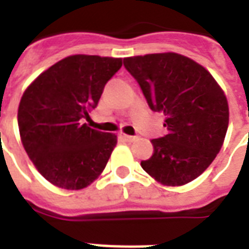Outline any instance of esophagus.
<instances>
[{
    "mask_svg": "<svg viewBox=\"0 0 249 249\" xmlns=\"http://www.w3.org/2000/svg\"><path fill=\"white\" fill-rule=\"evenodd\" d=\"M120 136H121L125 141H135L139 139V136H129V135H124V133H120Z\"/></svg>",
    "mask_w": 249,
    "mask_h": 249,
    "instance_id": "obj_1",
    "label": "esophagus"
}]
</instances>
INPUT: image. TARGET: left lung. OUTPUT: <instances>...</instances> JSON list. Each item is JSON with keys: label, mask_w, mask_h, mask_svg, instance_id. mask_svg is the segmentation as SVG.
Instances as JSON below:
<instances>
[{"label": "left lung", "mask_w": 249, "mask_h": 249, "mask_svg": "<svg viewBox=\"0 0 249 249\" xmlns=\"http://www.w3.org/2000/svg\"><path fill=\"white\" fill-rule=\"evenodd\" d=\"M153 112H161L168 133L153 139V155L141 167L164 185L198 178L221 149L230 110L224 92L205 68L178 53L124 58Z\"/></svg>", "instance_id": "1"}]
</instances>
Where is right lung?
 I'll use <instances>...</instances> for the list:
<instances>
[{"label":"right lung","mask_w":249,"mask_h":249,"mask_svg":"<svg viewBox=\"0 0 249 249\" xmlns=\"http://www.w3.org/2000/svg\"><path fill=\"white\" fill-rule=\"evenodd\" d=\"M121 58L76 54L41 73L18 107L21 140L44 178L64 189H82L98 178L117 142L85 120L97 107Z\"/></svg>","instance_id":"add662e5"}]
</instances>
